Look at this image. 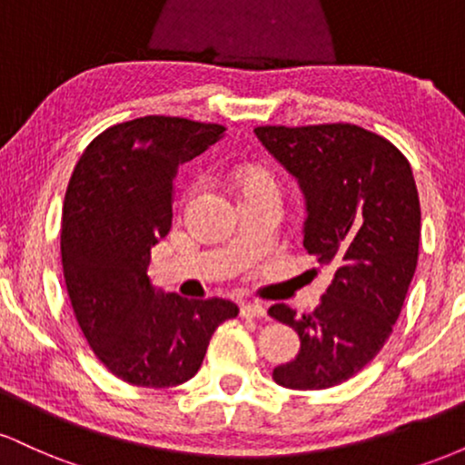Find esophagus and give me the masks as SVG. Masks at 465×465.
<instances>
[{
    "label": "esophagus",
    "mask_w": 465,
    "mask_h": 465,
    "mask_svg": "<svg viewBox=\"0 0 465 465\" xmlns=\"http://www.w3.org/2000/svg\"><path fill=\"white\" fill-rule=\"evenodd\" d=\"M240 314H242V317H266V308L262 306V303L247 302L240 306Z\"/></svg>",
    "instance_id": "obj_1"
}]
</instances>
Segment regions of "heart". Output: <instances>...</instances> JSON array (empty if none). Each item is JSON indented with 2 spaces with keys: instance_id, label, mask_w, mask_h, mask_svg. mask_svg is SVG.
Listing matches in <instances>:
<instances>
[{
  "instance_id": "heart-1",
  "label": "heart",
  "mask_w": 465,
  "mask_h": 465,
  "mask_svg": "<svg viewBox=\"0 0 465 465\" xmlns=\"http://www.w3.org/2000/svg\"><path fill=\"white\" fill-rule=\"evenodd\" d=\"M238 183L240 188L251 190V188H260V185H273L271 179L266 177L262 170H255V168H244L238 173Z\"/></svg>"
}]
</instances>
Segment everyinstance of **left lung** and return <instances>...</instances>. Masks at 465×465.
I'll return each instance as SVG.
<instances>
[{
  "instance_id": "1",
  "label": "left lung",
  "mask_w": 465,
  "mask_h": 465,
  "mask_svg": "<svg viewBox=\"0 0 465 465\" xmlns=\"http://www.w3.org/2000/svg\"><path fill=\"white\" fill-rule=\"evenodd\" d=\"M253 133L300 185L303 247L334 269L312 312L269 308L302 341L273 381L300 391L341 385L382 350L413 280L421 218L413 173L391 142L354 124Z\"/></svg>"
}]
</instances>
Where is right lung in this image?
<instances>
[{
  "label": "right lung",
  "instance_id": "right-lung-1",
  "mask_svg": "<svg viewBox=\"0 0 465 465\" xmlns=\"http://www.w3.org/2000/svg\"><path fill=\"white\" fill-rule=\"evenodd\" d=\"M225 137L218 124L146 115L100 133L69 179L61 255L74 312L94 354L137 387H177L199 371L229 300H185L148 277L173 225L174 177Z\"/></svg>",
  "mask_w": 465,
  "mask_h": 465
}]
</instances>
